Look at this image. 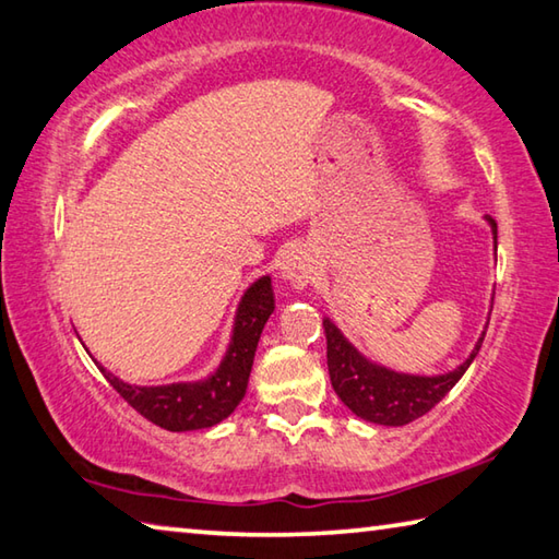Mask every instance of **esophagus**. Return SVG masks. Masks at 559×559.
Masks as SVG:
<instances>
[{
  "mask_svg": "<svg viewBox=\"0 0 559 559\" xmlns=\"http://www.w3.org/2000/svg\"><path fill=\"white\" fill-rule=\"evenodd\" d=\"M314 272H317L314 262H311L309 254L301 252V250L287 252L280 262V274L295 289H307L311 285V280H314Z\"/></svg>",
  "mask_w": 559,
  "mask_h": 559,
  "instance_id": "1",
  "label": "esophagus"
}]
</instances>
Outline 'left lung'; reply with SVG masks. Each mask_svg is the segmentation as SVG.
<instances>
[{"mask_svg": "<svg viewBox=\"0 0 559 559\" xmlns=\"http://www.w3.org/2000/svg\"><path fill=\"white\" fill-rule=\"evenodd\" d=\"M484 221L491 225L496 250V221L491 215H484ZM324 331L331 385H334L341 403H344L356 417L383 427H403L415 423L417 417L427 415L429 409H432L439 400L462 380L466 368L474 364V358L486 336V331H481L472 354H468L464 364H459L454 370H447V373L437 376H419L403 373V370H393L378 364V360H370L350 344L344 336V331H341L329 317H324Z\"/></svg>", "mask_w": 559, "mask_h": 559, "instance_id": "left-lung-1", "label": "left lung"}]
</instances>
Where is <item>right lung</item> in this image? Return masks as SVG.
Instances as JSON below:
<instances>
[{
  "instance_id": "add662e5",
  "label": "right lung",
  "mask_w": 559,
  "mask_h": 559,
  "mask_svg": "<svg viewBox=\"0 0 559 559\" xmlns=\"http://www.w3.org/2000/svg\"><path fill=\"white\" fill-rule=\"evenodd\" d=\"M274 311L272 277L262 274L242 292L235 309L230 344L225 348L218 368L201 380H179L164 385H134L115 376L95 360L100 373L136 413L169 432H191L223 423L240 405L248 390L254 350L262 329ZM91 354V350H87Z\"/></svg>"
}]
</instances>
